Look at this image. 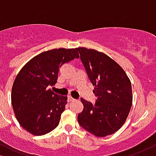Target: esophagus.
I'll return each instance as SVG.
<instances>
[{"mask_svg":"<svg viewBox=\"0 0 156 156\" xmlns=\"http://www.w3.org/2000/svg\"><path fill=\"white\" fill-rule=\"evenodd\" d=\"M68 98H69V101H75V99L73 98H72L71 96H69V97H68Z\"/></svg>","mask_w":156,"mask_h":156,"instance_id":"34e87169","label":"esophagus"}]
</instances>
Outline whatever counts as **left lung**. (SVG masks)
Returning a JSON list of instances; mask_svg holds the SVG:
<instances>
[{"instance_id": "8db88e82", "label": "left lung", "mask_w": 156, "mask_h": 156, "mask_svg": "<svg viewBox=\"0 0 156 156\" xmlns=\"http://www.w3.org/2000/svg\"><path fill=\"white\" fill-rule=\"evenodd\" d=\"M76 49L98 97L95 104L81 98L83 111L78 114V123L96 136L112 135L123 126L131 110V81L122 67L104 53L83 47Z\"/></svg>"}]
</instances>
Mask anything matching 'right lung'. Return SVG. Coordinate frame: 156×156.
Masks as SVG:
<instances>
[{
    "label": "right lung",
    "instance_id": "right-lung-1",
    "mask_svg": "<svg viewBox=\"0 0 156 156\" xmlns=\"http://www.w3.org/2000/svg\"><path fill=\"white\" fill-rule=\"evenodd\" d=\"M79 58L76 49H55L31 58L20 69L11 90V103L20 125L34 136L56 128L65 109L67 97L50 87L57 83L63 63Z\"/></svg>",
    "mask_w": 156,
    "mask_h": 156
}]
</instances>
